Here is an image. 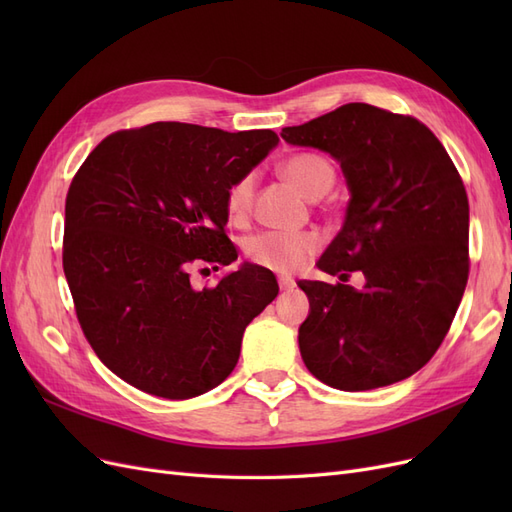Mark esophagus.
Returning a JSON list of instances; mask_svg holds the SVG:
<instances>
[{
    "label": "esophagus",
    "instance_id": "1",
    "mask_svg": "<svg viewBox=\"0 0 512 512\" xmlns=\"http://www.w3.org/2000/svg\"><path fill=\"white\" fill-rule=\"evenodd\" d=\"M277 284H280V288L282 290H292L294 288V280H292V277H280V280H277Z\"/></svg>",
    "mask_w": 512,
    "mask_h": 512
}]
</instances>
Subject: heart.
<instances>
[{
  "mask_svg": "<svg viewBox=\"0 0 512 512\" xmlns=\"http://www.w3.org/2000/svg\"><path fill=\"white\" fill-rule=\"evenodd\" d=\"M282 173L307 198H322L335 183L333 164L320 153H294L284 164ZM258 175L245 173L226 192V211L232 222H245L254 209ZM322 245L318 232H277L262 230L245 241V254L254 265L275 273H294L312 258Z\"/></svg>",
  "mask_w": 512,
  "mask_h": 512,
  "instance_id": "1",
  "label": "heart"
}]
</instances>
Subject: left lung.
<instances>
[{
	"mask_svg": "<svg viewBox=\"0 0 512 512\" xmlns=\"http://www.w3.org/2000/svg\"><path fill=\"white\" fill-rule=\"evenodd\" d=\"M342 164L350 203L318 269L363 289L299 282L309 312L299 329L305 367L339 391H369L427 365L468 284L470 207L457 168L425 123L350 102L282 130Z\"/></svg>",
	"mask_w": 512,
	"mask_h": 512,
	"instance_id": "obj_1",
	"label": "left lung"
}]
</instances>
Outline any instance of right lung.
<instances>
[{
  "label": "right lung",
  "mask_w": 512,
  "mask_h": 512,
  "mask_svg": "<svg viewBox=\"0 0 512 512\" xmlns=\"http://www.w3.org/2000/svg\"><path fill=\"white\" fill-rule=\"evenodd\" d=\"M277 143L273 130L156 121L106 136L76 170L61 260L87 342L121 380L190 399L235 369L280 288L256 265L194 288L190 267L237 260L226 192Z\"/></svg>",
  "instance_id": "add662e5"
}]
</instances>
